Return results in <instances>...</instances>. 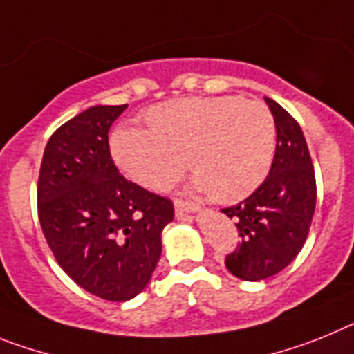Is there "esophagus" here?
<instances>
[{"label": "esophagus", "instance_id": "esophagus-1", "mask_svg": "<svg viewBox=\"0 0 354 354\" xmlns=\"http://www.w3.org/2000/svg\"><path fill=\"white\" fill-rule=\"evenodd\" d=\"M174 208L180 215H187V214H194V212L199 210L198 205L190 201H183V199H174Z\"/></svg>", "mask_w": 354, "mask_h": 354}]
</instances>
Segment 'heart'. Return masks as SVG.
<instances>
[{"label": "heart", "mask_w": 354, "mask_h": 354, "mask_svg": "<svg viewBox=\"0 0 354 354\" xmlns=\"http://www.w3.org/2000/svg\"><path fill=\"white\" fill-rule=\"evenodd\" d=\"M147 128L121 124L110 153L137 185L165 190L187 167L194 187L232 203L250 196L270 169L276 122L260 101L241 96H194L165 101L144 113Z\"/></svg>", "instance_id": "obj_1"}]
</instances>
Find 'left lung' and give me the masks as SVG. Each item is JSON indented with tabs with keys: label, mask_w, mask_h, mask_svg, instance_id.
Wrapping results in <instances>:
<instances>
[{
	"label": "left lung",
	"mask_w": 354,
	"mask_h": 354,
	"mask_svg": "<svg viewBox=\"0 0 354 354\" xmlns=\"http://www.w3.org/2000/svg\"><path fill=\"white\" fill-rule=\"evenodd\" d=\"M276 122V153L269 176L235 207L223 208L235 221L241 242L224 263L236 278L260 281L278 274L297 257L312 224L317 187L301 126L276 101L266 97Z\"/></svg>",
	"instance_id": "1"
}]
</instances>
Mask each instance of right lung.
<instances>
[{"label":"right lung","instance_id":"add662e5","mask_svg":"<svg viewBox=\"0 0 354 354\" xmlns=\"http://www.w3.org/2000/svg\"><path fill=\"white\" fill-rule=\"evenodd\" d=\"M126 104L91 106L49 137L37 207L58 266L76 285L106 301L146 288L162 254L173 201L128 181L113 164L110 126Z\"/></svg>","mask_w":354,"mask_h":354}]
</instances>
